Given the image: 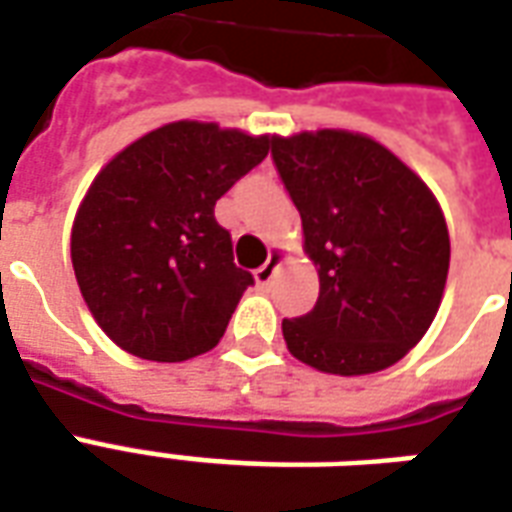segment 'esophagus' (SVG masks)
Wrapping results in <instances>:
<instances>
[{
	"mask_svg": "<svg viewBox=\"0 0 512 512\" xmlns=\"http://www.w3.org/2000/svg\"><path fill=\"white\" fill-rule=\"evenodd\" d=\"M279 266H282V255H279V252H271L266 263H263V266H260L255 271L257 285H263V288H268V285L274 282V277H277Z\"/></svg>",
	"mask_w": 512,
	"mask_h": 512,
	"instance_id": "obj_1",
	"label": "esophagus"
}]
</instances>
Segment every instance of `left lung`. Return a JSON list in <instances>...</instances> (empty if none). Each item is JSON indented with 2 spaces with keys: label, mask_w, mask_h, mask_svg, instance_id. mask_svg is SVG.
Masks as SVG:
<instances>
[{
  "label": "left lung",
  "mask_w": 512,
  "mask_h": 512,
  "mask_svg": "<svg viewBox=\"0 0 512 512\" xmlns=\"http://www.w3.org/2000/svg\"><path fill=\"white\" fill-rule=\"evenodd\" d=\"M271 158L321 279L315 307L282 321L288 351L334 376L400 362L447 282L450 233L436 197L395 153L351 131L274 136Z\"/></svg>",
  "instance_id": "1"
}]
</instances>
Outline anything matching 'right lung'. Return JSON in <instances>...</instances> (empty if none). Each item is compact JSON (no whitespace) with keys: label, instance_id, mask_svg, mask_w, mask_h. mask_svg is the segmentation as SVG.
<instances>
[{"label":"right lung","instance_id":"add662e5","mask_svg":"<svg viewBox=\"0 0 512 512\" xmlns=\"http://www.w3.org/2000/svg\"><path fill=\"white\" fill-rule=\"evenodd\" d=\"M271 136L180 120L106 164L71 233L76 282L123 351L186 362L222 340L255 279L233 263L213 208L268 156Z\"/></svg>","mask_w":512,"mask_h":512}]
</instances>
